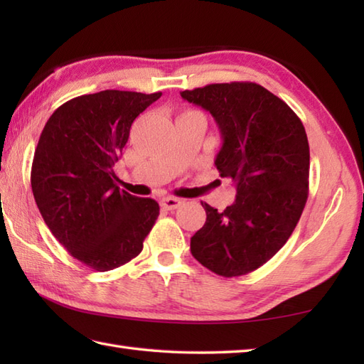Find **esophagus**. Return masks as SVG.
Listing matches in <instances>:
<instances>
[{
    "label": "esophagus",
    "instance_id": "obj_1",
    "mask_svg": "<svg viewBox=\"0 0 364 364\" xmlns=\"http://www.w3.org/2000/svg\"><path fill=\"white\" fill-rule=\"evenodd\" d=\"M183 205V202L180 198L176 197H166L161 200V206L164 208V210L167 211H172V210H176V208H180Z\"/></svg>",
    "mask_w": 364,
    "mask_h": 364
}]
</instances>
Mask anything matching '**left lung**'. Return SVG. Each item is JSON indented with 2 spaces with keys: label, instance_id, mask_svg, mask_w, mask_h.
I'll return each instance as SVG.
<instances>
[{
  "label": "left lung",
  "instance_id": "1",
  "mask_svg": "<svg viewBox=\"0 0 364 364\" xmlns=\"http://www.w3.org/2000/svg\"><path fill=\"white\" fill-rule=\"evenodd\" d=\"M181 97L214 117L223 141L214 164L236 183L235 203L222 213L202 202L206 222L191 237V253L214 274L245 275L282 249L305 208L310 145L304 123L257 82L208 84Z\"/></svg>",
  "mask_w": 364,
  "mask_h": 364
}]
</instances>
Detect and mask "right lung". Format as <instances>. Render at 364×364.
<instances>
[{
	"instance_id": "obj_1",
	"label": "right lung",
	"mask_w": 364,
	"mask_h": 364,
	"mask_svg": "<svg viewBox=\"0 0 364 364\" xmlns=\"http://www.w3.org/2000/svg\"><path fill=\"white\" fill-rule=\"evenodd\" d=\"M161 95L102 90L76 97L51 114L38 139L31 168L38 211L68 253L98 272L136 258L159 215L156 200L115 184L112 166L137 115Z\"/></svg>"
}]
</instances>
